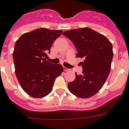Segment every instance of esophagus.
<instances>
[{
	"mask_svg": "<svg viewBox=\"0 0 129 129\" xmlns=\"http://www.w3.org/2000/svg\"><path fill=\"white\" fill-rule=\"evenodd\" d=\"M63 69H64V71H70V70L69 68H66V67H63Z\"/></svg>",
	"mask_w": 129,
	"mask_h": 129,
	"instance_id": "34e87169",
	"label": "esophagus"
}]
</instances>
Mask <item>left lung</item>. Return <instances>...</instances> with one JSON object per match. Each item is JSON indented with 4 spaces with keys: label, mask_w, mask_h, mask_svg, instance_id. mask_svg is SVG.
<instances>
[{
    "label": "left lung",
    "mask_w": 129,
    "mask_h": 129,
    "mask_svg": "<svg viewBox=\"0 0 129 129\" xmlns=\"http://www.w3.org/2000/svg\"><path fill=\"white\" fill-rule=\"evenodd\" d=\"M77 48L76 57L83 58L81 74L68 83L72 94L86 99L97 94L103 87L111 68L112 45L107 37L89 28L71 29L62 33Z\"/></svg>",
    "instance_id": "obj_1"
}]
</instances>
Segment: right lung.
I'll return each mask as SVG.
<instances>
[{
  "mask_svg": "<svg viewBox=\"0 0 129 129\" xmlns=\"http://www.w3.org/2000/svg\"><path fill=\"white\" fill-rule=\"evenodd\" d=\"M62 32L41 28L25 33L16 41L13 52L16 76L23 90L32 98L48 95L55 78L63 72L61 64H54L46 59Z\"/></svg>",
  "mask_w": 129,
  "mask_h": 129,
  "instance_id": "right-lung-1",
  "label": "right lung"
}]
</instances>
